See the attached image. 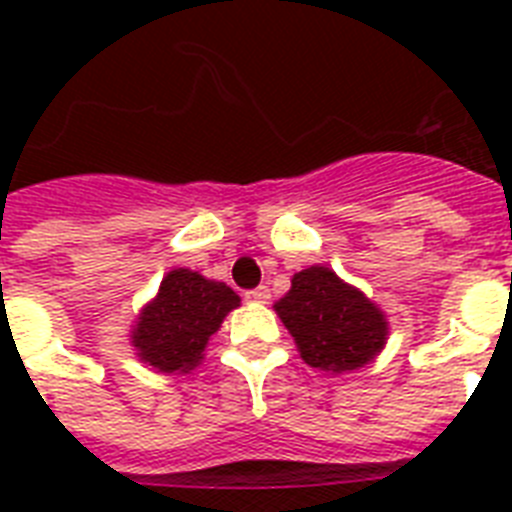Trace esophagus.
Here are the masks:
<instances>
[{
	"mask_svg": "<svg viewBox=\"0 0 512 512\" xmlns=\"http://www.w3.org/2000/svg\"><path fill=\"white\" fill-rule=\"evenodd\" d=\"M244 297H247L249 303H268V300H271V289H268V287H255V289H249V292Z\"/></svg>",
	"mask_w": 512,
	"mask_h": 512,
	"instance_id": "34e87169",
	"label": "esophagus"
}]
</instances>
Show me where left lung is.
I'll use <instances>...</instances> for the list:
<instances>
[{
  "label": "left lung",
  "instance_id": "1",
  "mask_svg": "<svg viewBox=\"0 0 512 512\" xmlns=\"http://www.w3.org/2000/svg\"><path fill=\"white\" fill-rule=\"evenodd\" d=\"M273 311L295 337L300 358L321 372H353L380 356L388 342L390 327L380 305L327 265L295 273Z\"/></svg>",
  "mask_w": 512,
  "mask_h": 512
}]
</instances>
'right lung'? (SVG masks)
I'll use <instances>...</instances> for the list:
<instances>
[{"mask_svg": "<svg viewBox=\"0 0 512 512\" xmlns=\"http://www.w3.org/2000/svg\"><path fill=\"white\" fill-rule=\"evenodd\" d=\"M239 305L241 297L223 281L172 268L132 324L135 356L156 372L188 374L201 364L209 337Z\"/></svg>", "mask_w": 512, "mask_h": 512, "instance_id": "add662e5", "label": "right lung"}]
</instances>
